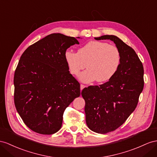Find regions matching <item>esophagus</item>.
I'll use <instances>...</instances> for the list:
<instances>
[{
    "label": "esophagus",
    "instance_id": "1",
    "mask_svg": "<svg viewBox=\"0 0 157 157\" xmlns=\"http://www.w3.org/2000/svg\"><path fill=\"white\" fill-rule=\"evenodd\" d=\"M86 86H84V85H83V84H81V85H80V90H82L83 88H85Z\"/></svg>",
    "mask_w": 157,
    "mask_h": 157
}]
</instances>
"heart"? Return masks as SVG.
I'll return each mask as SVG.
<instances>
[{"label":"heart","mask_w":157,"mask_h":157,"mask_svg":"<svg viewBox=\"0 0 157 157\" xmlns=\"http://www.w3.org/2000/svg\"><path fill=\"white\" fill-rule=\"evenodd\" d=\"M65 59L73 75H78L87 64L88 69L79 76L80 81L90 83L97 80L98 82H105L117 72L121 54L115 46L107 42L91 41L80 48L78 52L66 51Z\"/></svg>","instance_id":"1"}]
</instances>
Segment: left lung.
<instances>
[{"instance_id":"obj_1","label":"left lung","mask_w":157,"mask_h":157,"mask_svg":"<svg viewBox=\"0 0 157 157\" xmlns=\"http://www.w3.org/2000/svg\"><path fill=\"white\" fill-rule=\"evenodd\" d=\"M95 39L111 40L121 54L120 65L113 78L82 91L87 127L105 134L122 125L135 109L144 87V69L135 50L117 36L104 35Z\"/></svg>"}]
</instances>
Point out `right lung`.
<instances>
[{"instance_id": "right-lung-1", "label": "right lung", "mask_w": 157, "mask_h": 157, "mask_svg": "<svg viewBox=\"0 0 157 157\" xmlns=\"http://www.w3.org/2000/svg\"><path fill=\"white\" fill-rule=\"evenodd\" d=\"M75 44L79 42L74 37L51 34L20 58L14 77V105L26 125L38 133L58 132L66 108L79 97V83L65 59L67 49Z\"/></svg>"}]
</instances>
